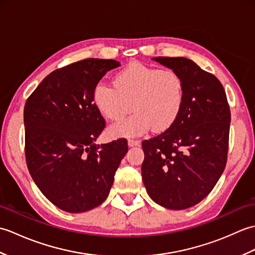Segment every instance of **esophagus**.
I'll return each instance as SVG.
<instances>
[{
    "mask_svg": "<svg viewBox=\"0 0 255 255\" xmlns=\"http://www.w3.org/2000/svg\"><path fill=\"white\" fill-rule=\"evenodd\" d=\"M140 142L139 140H133V139H129L128 140V145L129 147H138V145H140Z\"/></svg>",
    "mask_w": 255,
    "mask_h": 255,
    "instance_id": "34e87169",
    "label": "esophagus"
}]
</instances>
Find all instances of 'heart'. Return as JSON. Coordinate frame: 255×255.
<instances>
[{
    "label": "heart",
    "instance_id": "1",
    "mask_svg": "<svg viewBox=\"0 0 255 255\" xmlns=\"http://www.w3.org/2000/svg\"><path fill=\"white\" fill-rule=\"evenodd\" d=\"M185 83L172 70L132 62L114 78V86L100 83L93 90V102L103 116L111 122L126 121L110 129L112 136L140 137L153 127L164 131L180 117L185 101Z\"/></svg>",
    "mask_w": 255,
    "mask_h": 255
}]
</instances>
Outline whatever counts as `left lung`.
<instances>
[{"label":"left lung","instance_id":"left-lung-1","mask_svg":"<svg viewBox=\"0 0 255 255\" xmlns=\"http://www.w3.org/2000/svg\"><path fill=\"white\" fill-rule=\"evenodd\" d=\"M185 83V101L173 126L142 141V181L167 209H186L214 188L226 167L230 108L220 81L184 57H156Z\"/></svg>","mask_w":255,"mask_h":255}]
</instances>
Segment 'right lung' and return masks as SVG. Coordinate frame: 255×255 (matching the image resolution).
I'll use <instances>...</instances> for the list:
<instances>
[{
    "mask_svg": "<svg viewBox=\"0 0 255 255\" xmlns=\"http://www.w3.org/2000/svg\"><path fill=\"white\" fill-rule=\"evenodd\" d=\"M119 66L91 58L57 69L25 103L27 167L40 192L68 213H84L104 202L128 151L125 138L94 143L105 119L94 105L93 90Z\"/></svg>",
    "mask_w": 255,
    "mask_h": 255,
    "instance_id": "right-lung-1",
    "label": "right lung"
}]
</instances>
